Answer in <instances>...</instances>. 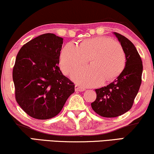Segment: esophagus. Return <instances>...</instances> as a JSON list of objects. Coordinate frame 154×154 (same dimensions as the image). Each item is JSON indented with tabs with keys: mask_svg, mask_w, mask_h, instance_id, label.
<instances>
[{
	"mask_svg": "<svg viewBox=\"0 0 154 154\" xmlns=\"http://www.w3.org/2000/svg\"><path fill=\"white\" fill-rule=\"evenodd\" d=\"M75 90L76 92H83V91H84V90H85V88L81 87V86L76 85L75 86Z\"/></svg>",
	"mask_w": 154,
	"mask_h": 154,
	"instance_id": "obj_1",
	"label": "esophagus"
}]
</instances>
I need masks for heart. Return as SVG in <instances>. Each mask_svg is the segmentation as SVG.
<instances>
[{
	"mask_svg": "<svg viewBox=\"0 0 154 154\" xmlns=\"http://www.w3.org/2000/svg\"><path fill=\"white\" fill-rule=\"evenodd\" d=\"M90 59L91 66L80 68L71 74V79L84 86H95L103 81H111L119 77L126 65V54L119 42L108 37L97 36L85 39L77 45L68 43L60 54V67L64 75H69Z\"/></svg>",
	"mask_w": 154,
	"mask_h": 154,
	"instance_id": "heart-1",
	"label": "heart"
}]
</instances>
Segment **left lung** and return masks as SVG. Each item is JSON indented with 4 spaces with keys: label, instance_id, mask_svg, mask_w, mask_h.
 Segmentation results:
<instances>
[{
    "label": "left lung",
    "instance_id": "8db88e82",
    "mask_svg": "<svg viewBox=\"0 0 154 154\" xmlns=\"http://www.w3.org/2000/svg\"><path fill=\"white\" fill-rule=\"evenodd\" d=\"M126 54V65L121 74L105 87L96 89L97 97L92 109L102 117L119 116L132 108L142 83V61L130 40L114 32Z\"/></svg>",
    "mask_w": 154,
    "mask_h": 154
}]
</instances>
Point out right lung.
I'll return each instance as SVG.
<instances>
[{"label": "right lung", "mask_w": 154, "mask_h": 154, "mask_svg": "<svg viewBox=\"0 0 154 154\" xmlns=\"http://www.w3.org/2000/svg\"><path fill=\"white\" fill-rule=\"evenodd\" d=\"M62 44V38L45 33L24 44L17 55L12 71L15 99L33 119L56 116L75 91L58 66Z\"/></svg>", "instance_id": "1"}]
</instances>
